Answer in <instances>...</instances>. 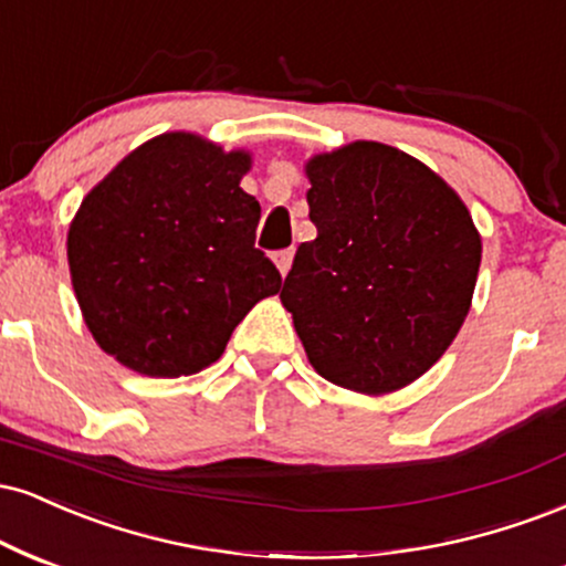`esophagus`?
Here are the masks:
<instances>
[{
    "label": "esophagus",
    "mask_w": 566,
    "mask_h": 566,
    "mask_svg": "<svg viewBox=\"0 0 566 566\" xmlns=\"http://www.w3.org/2000/svg\"><path fill=\"white\" fill-rule=\"evenodd\" d=\"M292 258H295V250H292V248H287V250H279V253L274 255L276 269L282 271V276H287V271H290V265H292Z\"/></svg>",
    "instance_id": "esophagus-1"
}]
</instances>
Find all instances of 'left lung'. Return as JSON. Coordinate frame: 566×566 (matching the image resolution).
I'll return each instance as SVG.
<instances>
[{
    "mask_svg": "<svg viewBox=\"0 0 566 566\" xmlns=\"http://www.w3.org/2000/svg\"><path fill=\"white\" fill-rule=\"evenodd\" d=\"M305 171L318 234L279 297L324 379L400 390L464 324L482 258L472 216L424 163L379 142L316 155Z\"/></svg>",
    "mask_w": 566,
    "mask_h": 566,
    "instance_id": "8db88e82",
    "label": "left lung"
}]
</instances>
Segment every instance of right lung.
Masks as SVG:
<instances>
[{
	"label": "right lung",
	"instance_id": "right-lung-1",
	"mask_svg": "<svg viewBox=\"0 0 566 566\" xmlns=\"http://www.w3.org/2000/svg\"><path fill=\"white\" fill-rule=\"evenodd\" d=\"M250 155L195 134L134 149L81 202L67 263L99 348L147 377L195 374L282 274L255 248Z\"/></svg>",
	"mask_w": 566,
	"mask_h": 566
}]
</instances>
